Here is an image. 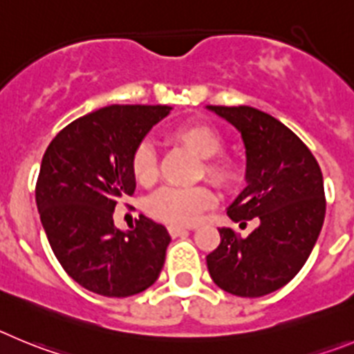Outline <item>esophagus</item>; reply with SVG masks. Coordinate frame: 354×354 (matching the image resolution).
I'll list each match as a JSON object with an SVG mask.
<instances>
[{
  "instance_id": "esophagus-1",
  "label": "esophagus",
  "mask_w": 354,
  "mask_h": 354,
  "mask_svg": "<svg viewBox=\"0 0 354 354\" xmlns=\"http://www.w3.org/2000/svg\"><path fill=\"white\" fill-rule=\"evenodd\" d=\"M167 231H169V234L173 238L183 236V234H187V232H189L185 227H180V225H169V227H167Z\"/></svg>"
}]
</instances>
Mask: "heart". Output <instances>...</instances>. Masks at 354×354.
<instances>
[{
	"label": "heart",
	"instance_id": "heart-1",
	"mask_svg": "<svg viewBox=\"0 0 354 354\" xmlns=\"http://www.w3.org/2000/svg\"><path fill=\"white\" fill-rule=\"evenodd\" d=\"M169 141L201 158L199 174L221 189L232 190L243 180V167L236 158L222 155L224 138L215 127L205 122H189L169 132ZM133 180L141 187H151L158 178L153 149L139 145L130 158ZM215 205V194L206 187L196 189H162L148 199L146 209L153 218L171 225H194L203 212Z\"/></svg>",
	"mask_w": 354,
	"mask_h": 354
}]
</instances>
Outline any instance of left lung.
<instances>
[{"instance_id": "obj_1", "label": "left lung", "mask_w": 354, "mask_h": 354, "mask_svg": "<svg viewBox=\"0 0 354 354\" xmlns=\"http://www.w3.org/2000/svg\"><path fill=\"white\" fill-rule=\"evenodd\" d=\"M241 133L247 187L227 208L231 221L259 222L247 238L218 229L221 245L206 256L213 282L231 295L257 298L300 272L326 213L323 173L292 130L248 106H208Z\"/></svg>"}]
</instances>
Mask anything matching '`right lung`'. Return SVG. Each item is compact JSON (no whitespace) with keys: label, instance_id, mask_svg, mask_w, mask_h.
Returning a JSON list of instances; mask_svg holds the SVG:
<instances>
[{"label":"right lung","instance_id":"1","mask_svg":"<svg viewBox=\"0 0 354 354\" xmlns=\"http://www.w3.org/2000/svg\"><path fill=\"white\" fill-rule=\"evenodd\" d=\"M171 109L102 107L66 125L47 146L35 189L40 221L63 270L88 291L125 298L160 275L167 229L141 215L123 232L113 213L136 190L133 149Z\"/></svg>","mask_w":354,"mask_h":354}]
</instances>
